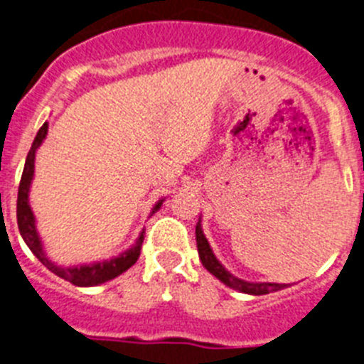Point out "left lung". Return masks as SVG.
Listing matches in <instances>:
<instances>
[{
	"label": "left lung",
	"instance_id": "obj_1",
	"mask_svg": "<svg viewBox=\"0 0 364 364\" xmlns=\"http://www.w3.org/2000/svg\"><path fill=\"white\" fill-rule=\"evenodd\" d=\"M196 242H198V253H200L201 264L207 268V270L213 274V276L218 277L222 283H225L228 287L235 289V291L244 292V294H268V292L279 291V289H285V283H248V281L239 279V277H235L233 274H229L222 264L218 262V259L215 257V253L210 250L209 242H207L205 235L201 231V225L198 222L196 225Z\"/></svg>",
	"mask_w": 364,
	"mask_h": 364
}]
</instances>
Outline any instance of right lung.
Masks as SVG:
<instances>
[{
	"mask_svg": "<svg viewBox=\"0 0 364 364\" xmlns=\"http://www.w3.org/2000/svg\"><path fill=\"white\" fill-rule=\"evenodd\" d=\"M48 135V124H44L38 129L35 136V142H33L29 154L26 159V166H23V173H21L20 187H18V201H16V218H18V229H20V235L23 237L26 244L29 246L33 253L36 255V259L44 264L48 270H51L55 276L63 277V279L70 281L72 285L77 287H94L100 285V283H105L109 279H114L116 276L124 274L127 268H131L136 262L140 255V250H142V242H144V231L140 233V237L136 239L135 246L131 250H127L125 253H122L120 257H114L111 261L105 262H96V264H85V267H73V268H63L57 267L50 259L46 257L44 252H42V244L38 239V233H36L35 228V216H33V210L29 207V185H31L33 172H35V151L36 148L42 144V140ZM163 205V200L159 201L155 205L154 213Z\"/></svg>",
	"mask_w": 364,
	"mask_h": 364,
	"instance_id": "1",
	"label": "right lung"
}]
</instances>
